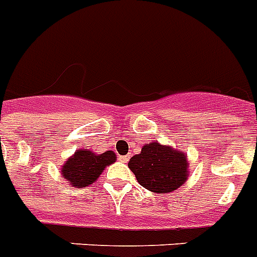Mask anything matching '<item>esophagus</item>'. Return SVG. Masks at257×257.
Wrapping results in <instances>:
<instances>
[{
  "instance_id": "1",
  "label": "esophagus",
  "mask_w": 257,
  "mask_h": 257,
  "mask_svg": "<svg viewBox=\"0 0 257 257\" xmlns=\"http://www.w3.org/2000/svg\"><path fill=\"white\" fill-rule=\"evenodd\" d=\"M128 159H130V156L127 155V156H119V161L122 162H127L128 161Z\"/></svg>"
}]
</instances>
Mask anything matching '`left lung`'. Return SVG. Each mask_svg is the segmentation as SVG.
<instances>
[{"label":"left lung","instance_id":"left-lung-1","mask_svg":"<svg viewBox=\"0 0 257 257\" xmlns=\"http://www.w3.org/2000/svg\"><path fill=\"white\" fill-rule=\"evenodd\" d=\"M128 168L140 186L157 194L175 191L190 175L187 155L157 140L144 144L142 152L130 159Z\"/></svg>","mask_w":257,"mask_h":257}]
</instances>
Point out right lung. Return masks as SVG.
Wrapping results in <instances>:
<instances>
[{
	"label": "right lung",
	"instance_id": "obj_1",
	"mask_svg": "<svg viewBox=\"0 0 257 257\" xmlns=\"http://www.w3.org/2000/svg\"><path fill=\"white\" fill-rule=\"evenodd\" d=\"M117 156L113 151L96 153L88 150H76L62 165L61 174L71 187L82 188L95 183L105 168L114 164Z\"/></svg>",
	"mask_w": 257,
	"mask_h": 257
}]
</instances>
